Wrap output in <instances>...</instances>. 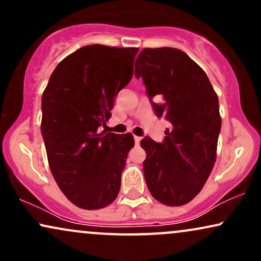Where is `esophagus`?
Here are the masks:
<instances>
[{
    "label": "esophagus",
    "mask_w": 261,
    "mask_h": 261,
    "mask_svg": "<svg viewBox=\"0 0 261 261\" xmlns=\"http://www.w3.org/2000/svg\"><path fill=\"white\" fill-rule=\"evenodd\" d=\"M134 140H135V143H136V145H139L140 141H141V137L140 136H134Z\"/></svg>",
    "instance_id": "34e87169"
}]
</instances>
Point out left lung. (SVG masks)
<instances>
[{
    "label": "left lung",
    "mask_w": 261,
    "mask_h": 261,
    "mask_svg": "<svg viewBox=\"0 0 261 261\" xmlns=\"http://www.w3.org/2000/svg\"><path fill=\"white\" fill-rule=\"evenodd\" d=\"M155 115L170 128L163 142L146 136L141 147L151 195L167 206H181L203 188L216 161L221 131L218 98L199 65L174 47L143 49L135 64ZM161 96L160 103L153 98Z\"/></svg>",
    "instance_id": "1"
}]
</instances>
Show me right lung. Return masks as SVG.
I'll return each instance as SVG.
<instances>
[{
    "label": "right lung",
    "mask_w": 261,
    "mask_h": 261,
    "mask_svg": "<svg viewBox=\"0 0 261 261\" xmlns=\"http://www.w3.org/2000/svg\"><path fill=\"white\" fill-rule=\"evenodd\" d=\"M137 47L94 44L56 66L41 98V135L50 170L65 196L85 210L103 208L120 190L134 147L131 134L99 133L114 98L133 79Z\"/></svg>",
    "instance_id": "add662e5"
}]
</instances>
